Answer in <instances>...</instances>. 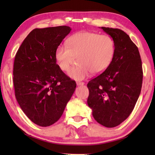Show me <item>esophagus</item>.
Returning a JSON list of instances; mask_svg holds the SVG:
<instances>
[{
	"label": "esophagus",
	"instance_id": "obj_1",
	"mask_svg": "<svg viewBox=\"0 0 155 155\" xmlns=\"http://www.w3.org/2000/svg\"><path fill=\"white\" fill-rule=\"evenodd\" d=\"M84 83H83V82H77V86H83V85H84Z\"/></svg>",
	"mask_w": 155,
	"mask_h": 155
}]
</instances>
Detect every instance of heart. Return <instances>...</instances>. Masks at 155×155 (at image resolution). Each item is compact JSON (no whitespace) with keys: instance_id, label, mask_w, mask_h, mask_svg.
Wrapping results in <instances>:
<instances>
[{"instance_id":"1","label":"heart","mask_w":155,"mask_h":155,"mask_svg":"<svg viewBox=\"0 0 155 155\" xmlns=\"http://www.w3.org/2000/svg\"><path fill=\"white\" fill-rule=\"evenodd\" d=\"M65 46L59 45L54 51V58L61 70L67 71L77 57L78 66L68 71L72 79L81 81L93 74L106 69L114 57L115 46L109 36L91 32H77L69 37Z\"/></svg>"}]
</instances>
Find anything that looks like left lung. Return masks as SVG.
Instances as JSON below:
<instances>
[{"label": "left lung", "mask_w": 155, "mask_h": 155, "mask_svg": "<svg viewBox=\"0 0 155 155\" xmlns=\"http://www.w3.org/2000/svg\"><path fill=\"white\" fill-rule=\"evenodd\" d=\"M101 28L113 38L114 54L106 70L87 84V103L98 123L113 128L126 120L135 106L142 88V61L139 49L126 32Z\"/></svg>", "instance_id": "1"}]
</instances>
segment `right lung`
<instances>
[{"label": "right lung", "instance_id": "add662e5", "mask_svg": "<svg viewBox=\"0 0 155 155\" xmlns=\"http://www.w3.org/2000/svg\"><path fill=\"white\" fill-rule=\"evenodd\" d=\"M71 31L67 26L35 28L16 54L13 83L16 101L38 126H51L61 118L77 87L54 58L56 48Z\"/></svg>", "mask_w": 155, "mask_h": 155}]
</instances>
